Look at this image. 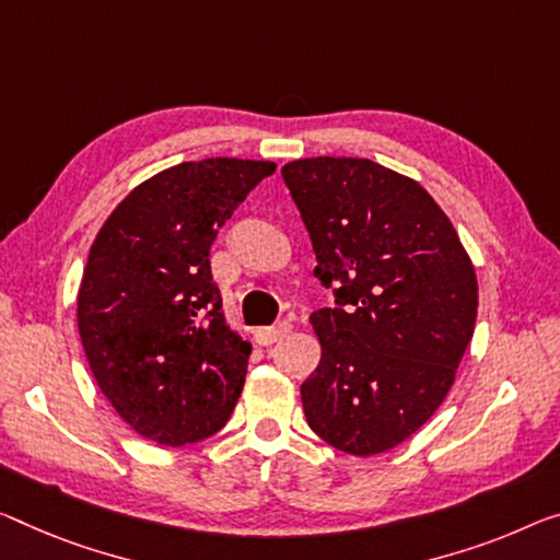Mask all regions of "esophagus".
<instances>
[{"label": "esophagus", "mask_w": 560, "mask_h": 560, "mask_svg": "<svg viewBox=\"0 0 560 560\" xmlns=\"http://www.w3.org/2000/svg\"><path fill=\"white\" fill-rule=\"evenodd\" d=\"M290 330H292V325L288 320H280L278 325H272V328L255 330V340L260 342V346H272V342H278V340L285 338Z\"/></svg>", "instance_id": "1"}]
</instances>
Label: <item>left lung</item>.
<instances>
[{"instance_id":"1","label":"left lung","mask_w":560,"mask_h":560,"mask_svg":"<svg viewBox=\"0 0 560 560\" xmlns=\"http://www.w3.org/2000/svg\"><path fill=\"white\" fill-rule=\"evenodd\" d=\"M282 179L335 298L310 315L323 355L300 385L307 425L342 453H385L451 390L476 328V270L416 179L360 158L295 160Z\"/></svg>"}]
</instances>
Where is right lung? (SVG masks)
<instances>
[{
  "mask_svg": "<svg viewBox=\"0 0 560 560\" xmlns=\"http://www.w3.org/2000/svg\"><path fill=\"white\" fill-rule=\"evenodd\" d=\"M272 162H183L125 197L94 237L77 325L100 390L137 435L205 441L243 393L250 342L230 330L210 247Z\"/></svg>",
  "mask_w": 560,
  "mask_h": 560,
  "instance_id": "obj_1",
  "label": "right lung"
}]
</instances>
